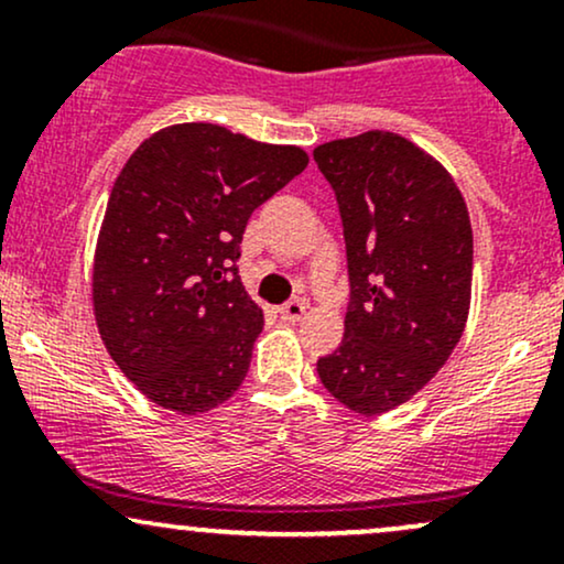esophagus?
<instances>
[{
	"instance_id": "1",
	"label": "esophagus",
	"mask_w": 564,
	"mask_h": 564,
	"mask_svg": "<svg viewBox=\"0 0 564 564\" xmlns=\"http://www.w3.org/2000/svg\"><path fill=\"white\" fill-rule=\"evenodd\" d=\"M304 310H307V302H304V300H291V302L281 304V307H278V315H281V321L296 323V321H302Z\"/></svg>"
}]
</instances>
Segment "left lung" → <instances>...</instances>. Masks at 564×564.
Here are the masks:
<instances>
[{
    "label": "left lung",
    "mask_w": 564,
    "mask_h": 564,
    "mask_svg": "<svg viewBox=\"0 0 564 564\" xmlns=\"http://www.w3.org/2000/svg\"><path fill=\"white\" fill-rule=\"evenodd\" d=\"M345 230V339L318 377L349 411L377 416L411 400L451 358L471 294V225L456 183L394 132L313 151Z\"/></svg>",
    "instance_id": "1"
}]
</instances>
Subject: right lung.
<instances>
[{
  "label": "right lung",
  "mask_w": 564,
  "mask_h": 564,
  "mask_svg": "<svg viewBox=\"0 0 564 564\" xmlns=\"http://www.w3.org/2000/svg\"><path fill=\"white\" fill-rule=\"evenodd\" d=\"M304 166L302 148L174 124L116 177L95 249V321L156 405L196 416L241 387L264 323L236 268L243 230Z\"/></svg>",
  "instance_id": "obj_1"
}]
</instances>
